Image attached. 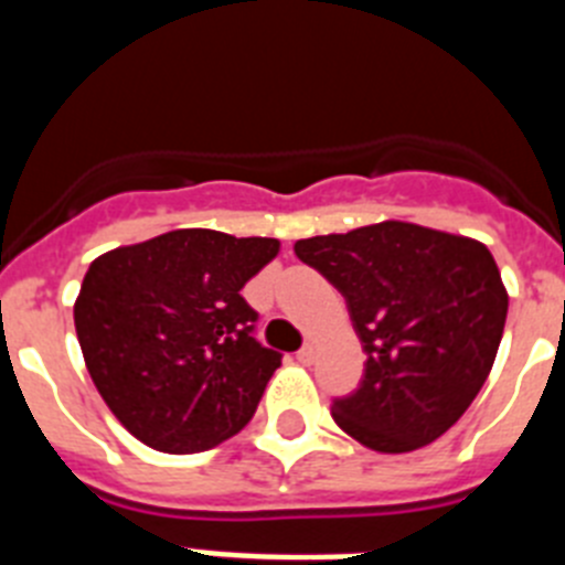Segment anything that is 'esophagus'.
Instances as JSON below:
<instances>
[{"label": "esophagus", "mask_w": 565, "mask_h": 565, "mask_svg": "<svg viewBox=\"0 0 565 565\" xmlns=\"http://www.w3.org/2000/svg\"><path fill=\"white\" fill-rule=\"evenodd\" d=\"M297 359H299V362H302V364H311V362H313V344L308 342L306 348H302V351L297 353Z\"/></svg>", "instance_id": "esophagus-1"}]
</instances>
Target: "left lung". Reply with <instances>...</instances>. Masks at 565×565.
<instances>
[{"label":"left lung","instance_id":"left-lung-1","mask_svg":"<svg viewBox=\"0 0 565 565\" xmlns=\"http://www.w3.org/2000/svg\"><path fill=\"white\" fill-rule=\"evenodd\" d=\"M342 291L367 353L333 422L362 447L411 452L467 413L495 364L509 294L495 257L463 234L382 221L294 243Z\"/></svg>","mask_w":565,"mask_h":565}]
</instances>
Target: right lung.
<instances>
[{
    "instance_id": "obj_1",
    "label": "right lung",
    "mask_w": 565,
    "mask_h": 565,
    "mask_svg": "<svg viewBox=\"0 0 565 565\" xmlns=\"http://www.w3.org/2000/svg\"><path fill=\"white\" fill-rule=\"evenodd\" d=\"M279 254L274 237L178 228L89 263L73 306L89 379L113 416L158 452L237 436L279 353L252 337L243 286Z\"/></svg>"
}]
</instances>
